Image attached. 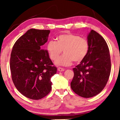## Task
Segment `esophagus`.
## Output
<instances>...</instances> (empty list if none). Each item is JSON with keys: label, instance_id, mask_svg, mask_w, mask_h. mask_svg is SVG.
I'll list each match as a JSON object with an SVG mask.
<instances>
[{"label": "esophagus", "instance_id": "obj_1", "mask_svg": "<svg viewBox=\"0 0 120 120\" xmlns=\"http://www.w3.org/2000/svg\"><path fill=\"white\" fill-rule=\"evenodd\" d=\"M58 70L59 71H63L64 69L63 68H61V67H59V68H58Z\"/></svg>", "mask_w": 120, "mask_h": 120}]
</instances>
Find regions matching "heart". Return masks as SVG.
<instances>
[{
    "label": "heart",
    "mask_w": 120,
    "mask_h": 120,
    "mask_svg": "<svg viewBox=\"0 0 120 120\" xmlns=\"http://www.w3.org/2000/svg\"><path fill=\"white\" fill-rule=\"evenodd\" d=\"M47 51L51 60H56L62 51L64 54L56 61L60 66H69L73 63H79L84 60L89 50V43L84 38L73 34H60L57 41L51 40L47 43Z\"/></svg>",
    "instance_id": "heart-1"
}]
</instances>
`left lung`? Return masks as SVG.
Wrapping results in <instances>:
<instances>
[{
    "instance_id": "1",
    "label": "left lung",
    "mask_w": 120,
    "mask_h": 120,
    "mask_svg": "<svg viewBox=\"0 0 120 120\" xmlns=\"http://www.w3.org/2000/svg\"><path fill=\"white\" fill-rule=\"evenodd\" d=\"M89 50L84 60L73 68L71 89L79 96L91 98L101 92L105 86L111 71L109 47L104 38L91 30L87 36Z\"/></svg>"
}]
</instances>
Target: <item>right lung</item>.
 Segmentation results:
<instances>
[{
    "label": "right lung",
    "mask_w": 120,
    "mask_h": 120,
    "mask_svg": "<svg viewBox=\"0 0 120 120\" xmlns=\"http://www.w3.org/2000/svg\"><path fill=\"white\" fill-rule=\"evenodd\" d=\"M50 30L29 29L15 43L10 66L13 82L17 90L29 99L45 97L51 90V78L57 68L43 46Z\"/></svg>",
    "instance_id": "1"
}]
</instances>
